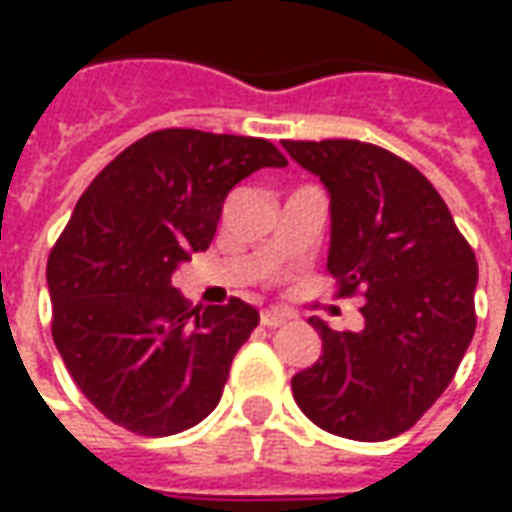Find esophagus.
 Listing matches in <instances>:
<instances>
[{
  "mask_svg": "<svg viewBox=\"0 0 512 512\" xmlns=\"http://www.w3.org/2000/svg\"><path fill=\"white\" fill-rule=\"evenodd\" d=\"M288 321H290V315H285V312H279V310H263V315H260V323H263V326H268V329L285 326Z\"/></svg>",
  "mask_w": 512,
  "mask_h": 512,
  "instance_id": "esophagus-1",
  "label": "esophagus"
}]
</instances>
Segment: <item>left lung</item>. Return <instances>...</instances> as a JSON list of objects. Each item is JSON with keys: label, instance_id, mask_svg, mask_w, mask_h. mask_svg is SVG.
Masks as SVG:
<instances>
[{"label": "left lung", "instance_id": "8db88e82", "mask_svg": "<svg viewBox=\"0 0 512 512\" xmlns=\"http://www.w3.org/2000/svg\"><path fill=\"white\" fill-rule=\"evenodd\" d=\"M282 147L329 191V274L343 296H365L359 332H334L312 315L323 351L293 376V397L334 436H400L450 386L472 343V246L430 180L384 147L356 139Z\"/></svg>", "mask_w": 512, "mask_h": 512}]
</instances>
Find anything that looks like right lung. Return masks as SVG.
<instances>
[{"instance_id":"add662e5","label":"right lung","mask_w":512,"mask_h":512,"mask_svg":"<svg viewBox=\"0 0 512 512\" xmlns=\"http://www.w3.org/2000/svg\"><path fill=\"white\" fill-rule=\"evenodd\" d=\"M285 164L257 136L167 128L126 147L79 197L46 266L51 334L106 419L172 436L216 408L260 315L241 299L189 310L172 277L211 246L235 183Z\"/></svg>"}]
</instances>
